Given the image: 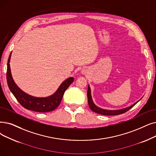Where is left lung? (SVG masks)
I'll list each match as a JSON object with an SVG mask.
<instances>
[{
  "instance_id": "1",
  "label": "left lung",
  "mask_w": 156,
  "mask_h": 156,
  "mask_svg": "<svg viewBox=\"0 0 156 156\" xmlns=\"http://www.w3.org/2000/svg\"><path fill=\"white\" fill-rule=\"evenodd\" d=\"M87 98H88V103H89V106L90 108V110L93 111L95 113H97L101 115H117L122 114L128 110H129L131 108H132L135 105H136L138 102L135 103L131 106L124 108V109L119 110H106L101 109V108L96 106L94 105L92 101V99L91 97V93H90V87L88 86V89H87Z\"/></svg>"
}]
</instances>
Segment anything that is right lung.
Listing matches in <instances>:
<instances>
[{"mask_svg": "<svg viewBox=\"0 0 156 156\" xmlns=\"http://www.w3.org/2000/svg\"><path fill=\"white\" fill-rule=\"evenodd\" d=\"M11 55V53L9 57L8 66H7V82H8L9 89L12 94L14 95L19 103L27 110L37 112H49L56 109L61 102L65 91L73 83L74 78L73 77H70L66 80L60 85L55 93L49 97L39 98L29 96L27 94L20 90L13 81L9 65Z\"/></svg>", "mask_w": 156, "mask_h": 156, "instance_id": "add662e5", "label": "right lung"}]
</instances>
